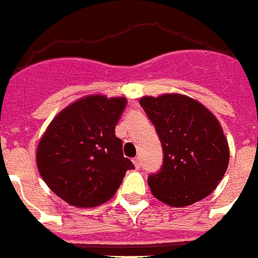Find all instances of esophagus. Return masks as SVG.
<instances>
[{
    "label": "esophagus",
    "instance_id": "esophagus-1",
    "mask_svg": "<svg viewBox=\"0 0 258 258\" xmlns=\"http://www.w3.org/2000/svg\"><path fill=\"white\" fill-rule=\"evenodd\" d=\"M133 162H134V165H135V168H140V167H142V159L140 158H135Z\"/></svg>",
    "mask_w": 258,
    "mask_h": 258
}]
</instances>
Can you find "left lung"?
Segmentation results:
<instances>
[{
	"label": "left lung",
	"mask_w": 258,
	"mask_h": 258,
	"mask_svg": "<svg viewBox=\"0 0 258 258\" xmlns=\"http://www.w3.org/2000/svg\"><path fill=\"white\" fill-rule=\"evenodd\" d=\"M140 106L155 125L164 156L159 172L148 177L152 195L176 208L207 198L229 163L227 138L216 116L181 94L143 96Z\"/></svg>",
	"instance_id": "8db88e82"
}]
</instances>
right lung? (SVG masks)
<instances>
[{
    "label": "right lung",
    "mask_w": 258,
    "mask_h": 258,
    "mask_svg": "<svg viewBox=\"0 0 258 258\" xmlns=\"http://www.w3.org/2000/svg\"><path fill=\"white\" fill-rule=\"evenodd\" d=\"M127 100L89 95L51 120L37 148L42 179L56 196L74 207H96L110 200L134 169L115 135Z\"/></svg>",
    "instance_id": "1"
}]
</instances>
